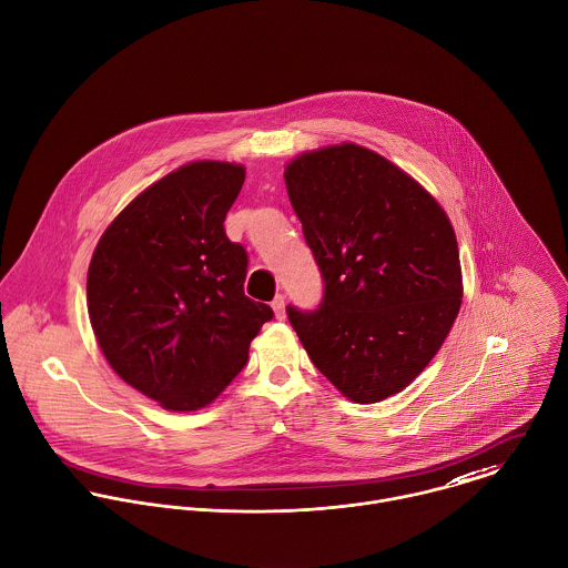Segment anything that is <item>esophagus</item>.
<instances>
[{"label": "esophagus", "mask_w": 568, "mask_h": 568, "mask_svg": "<svg viewBox=\"0 0 568 568\" xmlns=\"http://www.w3.org/2000/svg\"><path fill=\"white\" fill-rule=\"evenodd\" d=\"M271 306H273L277 320H284V317H286V300H284V295H277Z\"/></svg>", "instance_id": "34e87169"}]
</instances>
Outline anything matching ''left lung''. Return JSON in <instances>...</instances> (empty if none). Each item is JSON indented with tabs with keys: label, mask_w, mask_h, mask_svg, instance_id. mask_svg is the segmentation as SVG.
I'll use <instances>...</instances> for the list:
<instances>
[{
	"label": "left lung",
	"mask_w": 568,
	"mask_h": 568,
	"mask_svg": "<svg viewBox=\"0 0 568 568\" xmlns=\"http://www.w3.org/2000/svg\"><path fill=\"white\" fill-rule=\"evenodd\" d=\"M284 181L324 277L322 304L288 306V322L344 396L378 403L423 373L460 311L452 222L412 176L355 143L297 156Z\"/></svg>",
	"instance_id": "left-lung-1"
}]
</instances>
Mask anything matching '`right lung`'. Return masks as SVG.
<instances>
[{"label": "right lung", "instance_id": "add662e5", "mask_svg": "<svg viewBox=\"0 0 568 568\" xmlns=\"http://www.w3.org/2000/svg\"><path fill=\"white\" fill-rule=\"evenodd\" d=\"M242 183V165H183L139 193L94 248L88 313L101 353L165 409L209 405L273 320L244 295L248 255L224 233Z\"/></svg>", "mask_w": 568, "mask_h": 568}]
</instances>
